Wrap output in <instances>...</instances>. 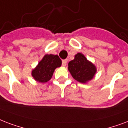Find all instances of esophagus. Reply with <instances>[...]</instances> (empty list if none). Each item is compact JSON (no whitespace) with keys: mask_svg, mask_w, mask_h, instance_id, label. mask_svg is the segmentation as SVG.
<instances>
[{"mask_svg":"<svg viewBox=\"0 0 128 128\" xmlns=\"http://www.w3.org/2000/svg\"><path fill=\"white\" fill-rule=\"evenodd\" d=\"M67 59H64V60H63V61H62V66H63V67L66 66V65H67Z\"/></svg>","mask_w":128,"mask_h":128,"instance_id":"obj_1","label":"esophagus"}]
</instances>
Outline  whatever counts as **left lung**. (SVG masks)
Wrapping results in <instances>:
<instances>
[{"label": "left lung", "instance_id": "obj_1", "mask_svg": "<svg viewBox=\"0 0 128 128\" xmlns=\"http://www.w3.org/2000/svg\"><path fill=\"white\" fill-rule=\"evenodd\" d=\"M68 69L75 80L84 84L92 80L96 73V67L80 53H78L75 59L69 62Z\"/></svg>", "mask_w": 128, "mask_h": 128}]
</instances>
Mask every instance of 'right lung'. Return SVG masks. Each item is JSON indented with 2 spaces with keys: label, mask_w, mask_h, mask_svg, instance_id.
I'll return each mask as SVG.
<instances>
[{
  "label": "right lung",
  "mask_w": 128,
  "mask_h": 128,
  "mask_svg": "<svg viewBox=\"0 0 128 128\" xmlns=\"http://www.w3.org/2000/svg\"><path fill=\"white\" fill-rule=\"evenodd\" d=\"M62 61L58 55H45L38 65L32 71V75L36 81L45 83L50 80L57 67L61 65Z\"/></svg>",
  "instance_id": "add662e5"
}]
</instances>
